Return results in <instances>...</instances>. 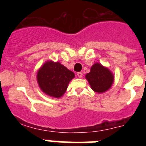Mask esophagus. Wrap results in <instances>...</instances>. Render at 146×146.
<instances>
[{"label":"esophagus","instance_id":"esophagus-1","mask_svg":"<svg viewBox=\"0 0 146 146\" xmlns=\"http://www.w3.org/2000/svg\"><path fill=\"white\" fill-rule=\"evenodd\" d=\"M77 77H79V78H81V77H82V72H78V73L77 74Z\"/></svg>","mask_w":146,"mask_h":146}]
</instances>
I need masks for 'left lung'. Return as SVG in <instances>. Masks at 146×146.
Wrapping results in <instances>:
<instances>
[{"label": "left lung", "instance_id": "8db88e82", "mask_svg": "<svg viewBox=\"0 0 146 146\" xmlns=\"http://www.w3.org/2000/svg\"><path fill=\"white\" fill-rule=\"evenodd\" d=\"M86 79L94 92L103 94L113 86L114 74L108 67L95 63L91 66L90 72L86 74Z\"/></svg>", "mask_w": 146, "mask_h": 146}]
</instances>
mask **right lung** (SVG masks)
<instances>
[{
    "label": "right lung",
    "instance_id": "right-lung-1",
    "mask_svg": "<svg viewBox=\"0 0 146 146\" xmlns=\"http://www.w3.org/2000/svg\"><path fill=\"white\" fill-rule=\"evenodd\" d=\"M75 77L74 73L59 62L47 60L37 72L36 80L40 89L51 97H61L69 83Z\"/></svg>",
    "mask_w": 146,
    "mask_h": 146
}]
</instances>
